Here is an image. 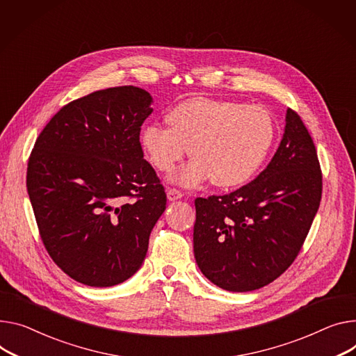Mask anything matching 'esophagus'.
I'll list each match as a JSON object with an SVG mask.
<instances>
[{
  "label": "esophagus",
  "instance_id": "1",
  "mask_svg": "<svg viewBox=\"0 0 356 356\" xmlns=\"http://www.w3.org/2000/svg\"><path fill=\"white\" fill-rule=\"evenodd\" d=\"M182 193L179 189H175V188H168L167 189V197H168V200L170 201H177V200H179V198H182Z\"/></svg>",
  "mask_w": 356,
  "mask_h": 356
}]
</instances>
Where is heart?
<instances>
[{
    "mask_svg": "<svg viewBox=\"0 0 356 356\" xmlns=\"http://www.w3.org/2000/svg\"><path fill=\"white\" fill-rule=\"evenodd\" d=\"M170 124L151 122L141 131V145L152 167L171 171L188 151L194 158L172 179L197 186L212 178L218 186H238L261 168L275 140L272 115L261 105L193 98L170 113Z\"/></svg>",
    "mask_w": 356,
    "mask_h": 356,
    "instance_id": "obj_1",
    "label": "heart"
}]
</instances>
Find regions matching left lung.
<instances>
[{"label": "left lung", "mask_w": 356, "mask_h": 356, "mask_svg": "<svg viewBox=\"0 0 356 356\" xmlns=\"http://www.w3.org/2000/svg\"><path fill=\"white\" fill-rule=\"evenodd\" d=\"M321 197L315 144L288 108L282 141L254 181L227 195L195 200L194 254L201 272L232 292L275 281L302 248Z\"/></svg>", "instance_id": "1"}]
</instances>
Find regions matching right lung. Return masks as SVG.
Listing matches in <instances>:
<instances>
[{"mask_svg":"<svg viewBox=\"0 0 356 356\" xmlns=\"http://www.w3.org/2000/svg\"><path fill=\"white\" fill-rule=\"evenodd\" d=\"M151 95L124 86L71 101L38 135L26 168L44 247L68 277L118 285L138 270L167 194L144 159Z\"/></svg>","mask_w":356,"mask_h":356,"instance_id":"obj_1","label":"right lung"}]
</instances>
